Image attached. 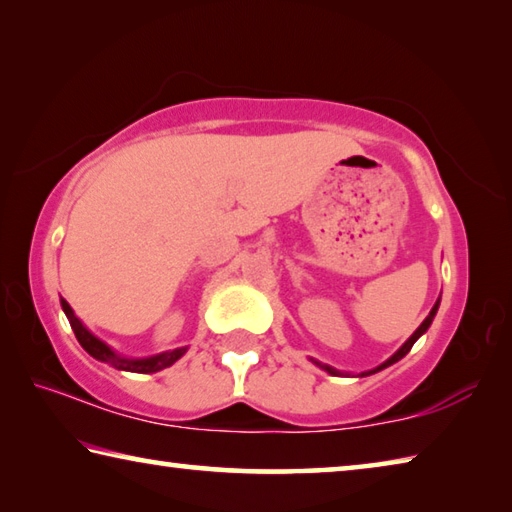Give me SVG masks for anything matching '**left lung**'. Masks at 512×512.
<instances>
[{"instance_id":"obj_1","label":"left lung","mask_w":512,"mask_h":512,"mask_svg":"<svg viewBox=\"0 0 512 512\" xmlns=\"http://www.w3.org/2000/svg\"><path fill=\"white\" fill-rule=\"evenodd\" d=\"M438 305H440V300L436 302V305H433V309L429 311V316L422 320V325H420L418 329H415V332L411 334V339H409V341H406V343L402 345V348H400V350H397V352L393 354V357H391V359H386L384 363H381V366H377V368H372V370H368V372H361V377H366V375H375V372H379V370H384V368H388V366H393V363H397V361H400L402 357H406V354H409V352H411V348H413V343H415V341H418V339H420V336H422V334H424V332H427V329H429V325H431V320H433V316H436V311H438ZM314 363H316V366H320V368H323V370H327V372H329V375H341V372H339V370H334L332 366H323V363H318V361H314Z\"/></svg>"}]
</instances>
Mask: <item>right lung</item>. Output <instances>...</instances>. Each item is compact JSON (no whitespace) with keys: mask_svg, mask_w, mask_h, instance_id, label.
<instances>
[{"mask_svg":"<svg viewBox=\"0 0 512 512\" xmlns=\"http://www.w3.org/2000/svg\"><path fill=\"white\" fill-rule=\"evenodd\" d=\"M60 305H63L65 316L69 320V325H72L76 339L83 345V350L94 357L97 361L103 363H110L112 368L117 370H128V372H158L162 368H169L171 363H176L183 354L187 352V348H178V350H171V352H162V354H155V357H144V359H128V357H121L115 350L110 348V345L103 343L101 339H97L92 332L85 329V325L81 323L79 318L74 316L72 307L67 305V300L60 298Z\"/></svg>","mask_w":512,"mask_h":512,"instance_id":"obj_1","label":"right lung"}]
</instances>
